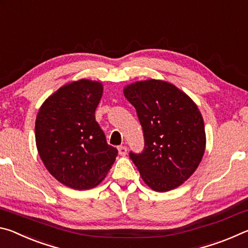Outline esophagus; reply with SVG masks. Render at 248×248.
I'll return each instance as SVG.
<instances>
[{
    "instance_id": "obj_1",
    "label": "esophagus",
    "mask_w": 248,
    "mask_h": 248,
    "mask_svg": "<svg viewBox=\"0 0 248 248\" xmlns=\"http://www.w3.org/2000/svg\"><path fill=\"white\" fill-rule=\"evenodd\" d=\"M118 152H119L121 156H124V155L127 154L128 150H127V148H125V146H118Z\"/></svg>"
}]
</instances>
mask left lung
I'll use <instances>...</instances> for the list:
<instances>
[{
    "mask_svg": "<svg viewBox=\"0 0 248 248\" xmlns=\"http://www.w3.org/2000/svg\"><path fill=\"white\" fill-rule=\"evenodd\" d=\"M124 95L136 108L144 134L143 152H130V158L151 189H175L195 173L204 154V124L198 106L162 79L129 84Z\"/></svg>",
    "mask_w": 248,
    "mask_h": 248,
    "instance_id": "1",
    "label": "left lung"
}]
</instances>
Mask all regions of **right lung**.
Listing matches in <instances>:
<instances>
[{
  "mask_svg": "<svg viewBox=\"0 0 248 248\" xmlns=\"http://www.w3.org/2000/svg\"><path fill=\"white\" fill-rule=\"evenodd\" d=\"M103 91L102 83L91 79L66 83L45 100L37 115L41 161L58 182L72 189L97 186L118 154L95 119Z\"/></svg>",
  "mask_w": 248,
  "mask_h": 248,
  "instance_id": "right-lung-1",
  "label": "right lung"
}]
</instances>
